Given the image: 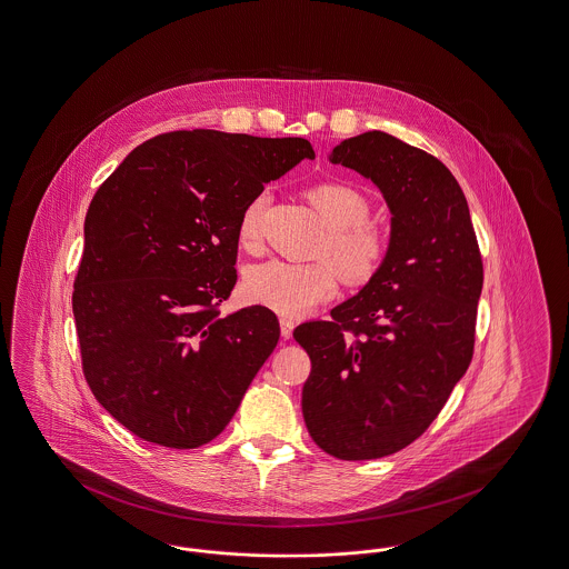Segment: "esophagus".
<instances>
[{
  "label": "esophagus",
  "instance_id": "34e87169",
  "mask_svg": "<svg viewBox=\"0 0 569 569\" xmlns=\"http://www.w3.org/2000/svg\"><path fill=\"white\" fill-rule=\"evenodd\" d=\"M293 328H296L293 319H289V317H282V319H280V335H282V339H291Z\"/></svg>",
  "mask_w": 569,
  "mask_h": 569
}]
</instances>
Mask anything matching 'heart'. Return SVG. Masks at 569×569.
Returning <instances> with one entry per match:
<instances>
[{"label": "heart", "mask_w": 569, "mask_h": 569, "mask_svg": "<svg viewBox=\"0 0 569 569\" xmlns=\"http://www.w3.org/2000/svg\"><path fill=\"white\" fill-rule=\"evenodd\" d=\"M317 211L326 237L317 248L315 263L267 261L252 267L243 278V296L284 317H300L337 291V273L345 284L371 282L386 263L392 246L390 228L369 218L371 200L358 186L342 179H321L303 190ZM266 196H254L241 211L237 237L246 250L259 241ZM338 271L335 272L333 269Z\"/></svg>", "instance_id": "heart-1"}]
</instances>
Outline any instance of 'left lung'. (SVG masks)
Wrapping results in <instances>:
<instances>
[{"instance_id": "1", "label": "left lung", "mask_w": 569, "mask_h": 569, "mask_svg": "<svg viewBox=\"0 0 569 569\" xmlns=\"http://www.w3.org/2000/svg\"><path fill=\"white\" fill-rule=\"evenodd\" d=\"M330 159L381 190L392 246L330 321L293 330L312 365L303 420L321 451L378 459L420 438L466 373L483 261L466 196L440 159L383 131L342 140Z\"/></svg>"}]
</instances>
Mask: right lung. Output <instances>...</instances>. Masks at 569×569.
I'll return each instance as SVG.
<instances>
[{"label": "right lung", "instance_id": "right-lung-1", "mask_svg": "<svg viewBox=\"0 0 569 569\" xmlns=\"http://www.w3.org/2000/svg\"><path fill=\"white\" fill-rule=\"evenodd\" d=\"M315 151L303 138L170 131L129 152L83 222L73 315L97 401L138 438H218L280 339L266 306L220 317L237 224L266 183Z\"/></svg>", "mask_w": 569, "mask_h": 569}]
</instances>
